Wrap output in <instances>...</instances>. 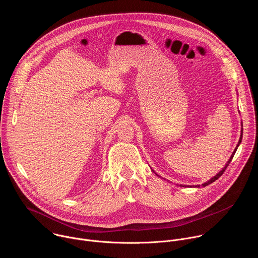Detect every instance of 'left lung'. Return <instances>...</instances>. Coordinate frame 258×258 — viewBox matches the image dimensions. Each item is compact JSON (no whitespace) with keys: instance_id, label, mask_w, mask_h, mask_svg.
Wrapping results in <instances>:
<instances>
[{"instance_id":"obj_1","label":"left lung","mask_w":258,"mask_h":258,"mask_svg":"<svg viewBox=\"0 0 258 258\" xmlns=\"http://www.w3.org/2000/svg\"><path fill=\"white\" fill-rule=\"evenodd\" d=\"M242 137H243V124H242V131H241V136H240V139H239L238 145H237V147H236V148H235L234 152L232 153V155H231L230 159L228 160V162L226 163V165H225V166H224V167L222 168V170H220V171H218V172H217V173H216V174H215L214 176H212V177H211L210 179H208L207 181H205L204 183H202V185H196V186H193V187H192V186H186V185H179V186H180V187H186V188H187V187H188V188H200V187H205V186H208V185H210V183H211V182L215 181V180H216V179H217V178H218V177H219L220 175H222V174L224 173V171L226 170V168L228 167V165H229V164H230V162L232 161V159H233V157H234V155H235V153H236V151H237V149H238V147H239V145H240V144H241V142H242ZM152 171H153V172H155L154 170H152ZM155 174H156L157 176H159V175H158V174H157L156 172H155ZM160 177H161V176H160Z\"/></svg>"}]
</instances>
